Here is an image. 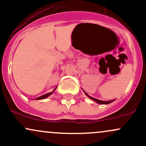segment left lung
Wrapping results in <instances>:
<instances>
[{
	"mask_svg": "<svg viewBox=\"0 0 146 146\" xmlns=\"http://www.w3.org/2000/svg\"><path fill=\"white\" fill-rule=\"evenodd\" d=\"M83 92H84V91H83ZM85 95H86L87 97H89L90 99H92V100L95 101L96 102H97V103H98V104H107L111 103V102H113V101H114V100H109V101H102V100H98V99H96V98H94L90 96H89L88 94H87L86 93V92H85Z\"/></svg>",
	"mask_w": 146,
	"mask_h": 146,
	"instance_id": "1",
	"label": "left lung"
}]
</instances>
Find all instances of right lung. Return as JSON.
<instances>
[{"label":"right lung","instance_id":"add662e5","mask_svg":"<svg viewBox=\"0 0 146 146\" xmlns=\"http://www.w3.org/2000/svg\"><path fill=\"white\" fill-rule=\"evenodd\" d=\"M56 88L54 89V90H53L52 92H50V93H48V94H44V95H43V96H39L38 98H35V100H42V99L46 98H48V97L49 96H50L51 94H53V92H54V90H56Z\"/></svg>","mask_w":146,"mask_h":146}]
</instances>
